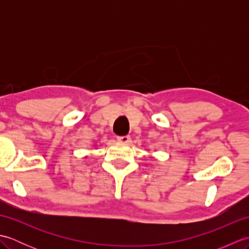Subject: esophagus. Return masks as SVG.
<instances>
[{
    "instance_id": "obj_1",
    "label": "esophagus",
    "mask_w": 249,
    "mask_h": 249,
    "mask_svg": "<svg viewBox=\"0 0 249 249\" xmlns=\"http://www.w3.org/2000/svg\"><path fill=\"white\" fill-rule=\"evenodd\" d=\"M116 139L121 142H124V143H128V142L130 141V137L129 136H119Z\"/></svg>"
}]
</instances>
